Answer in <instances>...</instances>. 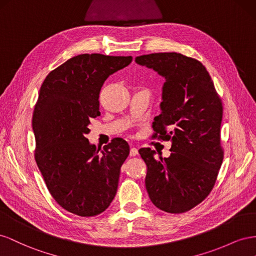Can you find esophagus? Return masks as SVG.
Returning <instances> with one entry per match:
<instances>
[{
    "label": "esophagus",
    "mask_w": 256,
    "mask_h": 256,
    "mask_svg": "<svg viewBox=\"0 0 256 256\" xmlns=\"http://www.w3.org/2000/svg\"><path fill=\"white\" fill-rule=\"evenodd\" d=\"M137 153H138V150L135 147H130V156H137Z\"/></svg>",
    "instance_id": "esophagus-1"
}]
</instances>
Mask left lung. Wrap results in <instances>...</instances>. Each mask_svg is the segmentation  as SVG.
Listing matches in <instances>:
<instances>
[{"label":"left lung","mask_w":256,"mask_h":256,"mask_svg":"<svg viewBox=\"0 0 256 256\" xmlns=\"http://www.w3.org/2000/svg\"><path fill=\"white\" fill-rule=\"evenodd\" d=\"M135 62L165 78L152 128L153 137L172 142L168 158H156L150 148L138 151L147 165L146 188L158 209L186 212L209 195L222 165L221 98L206 68L192 58L160 52Z\"/></svg>","instance_id":"1"}]
</instances>
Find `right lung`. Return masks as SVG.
Listing matches in <instances>:
<instances>
[{"label": "right lung", "mask_w": 256, "mask_h": 256, "mask_svg": "<svg viewBox=\"0 0 256 256\" xmlns=\"http://www.w3.org/2000/svg\"><path fill=\"white\" fill-rule=\"evenodd\" d=\"M132 56L79 54L50 72L40 86L32 128L35 160L51 196L70 212L94 216L114 198L128 144L114 138L104 150L86 137L100 112V91Z\"/></svg>", "instance_id": "obj_1"}]
</instances>
